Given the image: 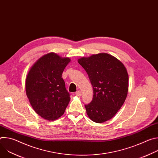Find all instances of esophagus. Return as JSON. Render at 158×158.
<instances>
[{"mask_svg":"<svg viewBox=\"0 0 158 158\" xmlns=\"http://www.w3.org/2000/svg\"><path fill=\"white\" fill-rule=\"evenodd\" d=\"M75 94H76V96H81V94H81V91H76Z\"/></svg>","mask_w":158,"mask_h":158,"instance_id":"1","label":"esophagus"}]
</instances>
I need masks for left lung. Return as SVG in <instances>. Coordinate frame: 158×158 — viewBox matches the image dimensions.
Instances as JSON below:
<instances>
[{
  "label": "left lung",
  "instance_id": "8db88e82",
  "mask_svg": "<svg viewBox=\"0 0 158 158\" xmlns=\"http://www.w3.org/2000/svg\"><path fill=\"white\" fill-rule=\"evenodd\" d=\"M78 62L85 69L93 87V98L85 105L87 114L97 123L113 118L127 97L129 77L124 64L108 54L82 57Z\"/></svg>",
  "mask_w": 158,
  "mask_h": 158
}]
</instances>
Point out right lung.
<instances>
[{"label": "right lung", "instance_id": "obj_1", "mask_svg": "<svg viewBox=\"0 0 158 158\" xmlns=\"http://www.w3.org/2000/svg\"><path fill=\"white\" fill-rule=\"evenodd\" d=\"M69 58L54 53L40 57L32 65L26 77V91L29 102L40 117L54 121L64 113L70 94L62 77Z\"/></svg>", "mask_w": 158, "mask_h": 158}]
</instances>
